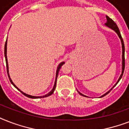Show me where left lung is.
Masks as SVG:
<instances>
[{
	"instance_id": "8db88e82",
	"label": "left lung",
	"mask_w": 129,
	"mask_h": 129,
	"mask_svg": "<svg viewBox=\"0 0 129 129\" xmlns=\"http://www.w3.org/2000/svg\"><path fill=\"white\" fill-rule=\"evenodd\" d=\"M106 20H107V21H106V23H105V25H106V27H109L110 29H112L113 31H114L116 33V34L118 35V36L119 37V38H120V41H121V44H122V73H121V74H120V77H119V78H118V81H117V82L114 84V86L112 87L111 89H110L109 91H108V92H106V93H105L104 94H103L102 96H101L100 97V98H102V97H103V96H106V94H108L109 92L111 91V90H112V88H114V86H116L117 84H118V82L120 81V80L121 79V78H122V75H123V72H124V66H125V60H124V41H123V39H122V37H121V35H120V31H119V29H118V26L116 25V24L115 23H114V21H112V19H110V17H108V16H106ZM78 91V90H77ZM78 92L79 94H80V95H82V96H85V95H84V94H82V93H80V92H79V91H78Z\"/></svg>"
}]
</instances>
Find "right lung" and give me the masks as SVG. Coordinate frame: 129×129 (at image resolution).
Listing matches in <instances>:
<instances>
[{"instance_id": "right-lung-1", "label": "right lung", "mask_w": 129, "mask_h": 129, "mask_svg": "<svg viewBox=\"0 0 129 129\" xmlns=\"http://www.w3.org/2000/svg\"><path fill=\"white\" fill-rule=\"evenodd\" d=\"M7 41H6V43H5V60H6V63H7V73H8V76H9V78L11 81V84L13 85V86H15V88H17V90L20 91V92L23 94V95H25V96H27L28 98H45V97H47V96H49L50 95L53 93V92L55 91V87H56V82H57V76H58V73H59V71L60 70L61 67L64 64L65 62L64 61H62V62H61L58 65V66H57V71H56V76H55V83H54V86H53V88L51 90L50 92H49L48 94H45V95H43V96H31V95H29V94H25V92H23V91H21L20 89L17 88V86H15V84L13 82V81L10 78V76H9V65H8V60H7Z\"/></svg>"}]
</instances>
